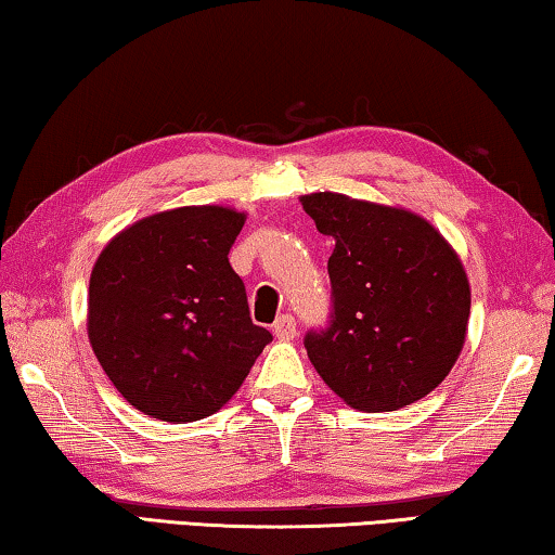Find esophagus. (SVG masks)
I'll return each mask as SVG.
<instances>
[{
  "label": "esophagus",
  "mask_w": 555,
  "mask_h": 555,
  "mask_svg": "<svg viewBox=\"0 0 555 555\" xmlns=\"http://www.w3.org/2000/svg\"><path fill=\"white\" fill-rule=\"evenodd\" d=\"M274 335L279 340H294L296 337V321L294 315H279V321L274 323Z\"/></svg>",
  "instance_id": "obj_1"
}]
</instances>
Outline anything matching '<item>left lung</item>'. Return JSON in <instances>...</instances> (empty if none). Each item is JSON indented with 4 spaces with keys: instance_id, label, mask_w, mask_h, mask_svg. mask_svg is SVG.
Returning <instances> with one entry per match:
<instances>
[{
    "instance_id": "left-lung-1",
    "label": "left lung",
    "mask_w": 555,
    "mask_h": 555,
    "mask_svg": "<svg viewBox=\"0 0 555 555\" xmlns=\"http://www.w3.org/2000/svg\"><path fill=\"white\" fill-rule=\"evenodd\" d=\"M300 205L335 240L331 325L304 340L315 372L357 411L424 399L453 370L467 333L469 281L455 249L403 208L331 191Z\"/></svg>"
}]
</instances>
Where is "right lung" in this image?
<instances>
[{"label":"right lung","mask_w":555,"mask_h":555,"mask_svg":"<svg viewBox=\"0 0 555 555\" xmlns=\"http://www.w3.org/2000/svg\"><path fill=\"white\" fill-rule=\"evenodd\" d=\"M247 215L185 205L129 224L92 267L88 337L117 391L146 416L191 424L242 387L271 343L251 323L230 247Z\"/></svg>","instance_id":"add662e5"}]
</instances>
